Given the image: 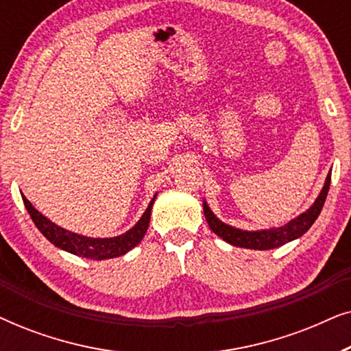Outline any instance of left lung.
<instances>
[{
  "label": "left lung",
  "mask_w": 351,
  "mask_h": 351,
  "mask_svg": "<svg viewBox=\"0 0 351 351\" xmlns=\"http://www.w3.org/2000/svg\"><path fill=\"white\" fill-rule=\"evenodd\" d=\"M330 185V172L326 177L323 190L319 191L318 198L315 199V203L310 206L305 213L297 215L295 219L289 220V222L282 225V227L276 228H268V230H256V232H247V230H239L234 228L232 225L223 223L222 220L215 217V214L210 210L206 201H203V209L206 220H208L209 227L213 232L232 244V246L238 247H246V249H256V251H267V249H275L280 247L282 244L294 241V239L300 238L305 232H308V228L315 223V220L318 219V215L323 209L326 196H328Z\"/></svg>",
  "instance_id": "8db88e82"
}]
</instances>
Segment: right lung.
<instances>
[{
	"label": "right lung",
	"instance_id": "right-lung-1",
	"mask_svg": "<svg viewBox=\"0 0 351 351\" xmlns=\"http://www.w3.org/2000/svg\"><path fill=\"white\" fill-rule=\"evenodd\" d=\"M155 198H156V193L152 198L150 204H148V208L145 213H143L141 220H138L131 230H128L126 233L119 234V237H114V238H90V237H83V234L69 232V230L62 228L54 222H51V220L45 217L41 213H38V210L32 206L30 201L22 195L23 204H25L28 214H30L32 220L35 222L36 228L40 230V232L45 234V237L49 239L54 246L64 249V251L70 254H75V256L78 257L93 258V261H105V258H114V257L124 256V254L131 251L132 247H136L147 233Z\"/></svg>",
	"mask_w": 351,
	"mask_h": 351
}]
</instances>
